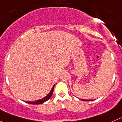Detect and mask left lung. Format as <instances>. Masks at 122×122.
<instances>
[{
  "label": "left lung",
  "instance_id": "1",
  "mask_svg": "<svg viewBox=\"0 0 122 122\" xmlns=\"http://www.w3.org/2000/svg\"><path fill=\"white\" fill-rule=\"evenodd\" d=\"M80 100H82V101H92V100H83V99H80Z\"/></svg>",
  "mask_w": 122,
  "mask_h": 122
}]
</instances>
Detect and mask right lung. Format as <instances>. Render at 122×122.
<instances>
[{
	"mask_svg": "<svg viewBox=\"0 0 122 122\" xmlns=\"http://www.w3.org/2000/svg\"><path fill=\"white\" fill-rule=\"evenodd\" d=\"M54 86H55V85H54V86H53L52 88L51 91L48 94V95H47V96H46L45 98H43L41 99V100H37V101H34V102H30V101H25V102H27V103L28 104H41L46 102V101H48V100H49L50 98L52 97V95L53 92H54Z\"/></svg>",
	"mask_w": 122,
	"mask_h": 122,
	"instance_id": "1",
	"label": "right lung"
}]
</instances>
